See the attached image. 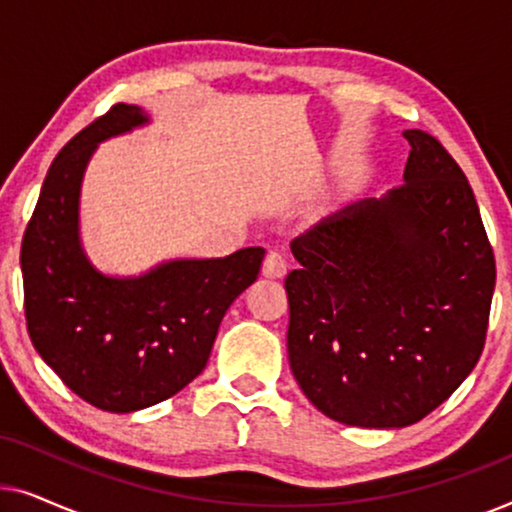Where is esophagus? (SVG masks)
<instances>
[{
  "instance_id": "obj_1",
  "label": "esophagus",
  "mask_w": 512,
  "mask_h": 512,
  "mask_svg": "<svg viewBox=\"0 0 512 512\" xmlns=\"http://www.w3.org/2000/svg\"><path fill=\"white\" fill-rule=\"evenodd\" d=\"M286 270H289V263H286V256L282 251H270L268 256H265L263 261V275L270 277V279H279L286 275Z\"/></svg>"
}]
</instances>
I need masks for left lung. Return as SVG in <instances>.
I'll return each mask as SVG.
<instances>
[{
  "label": "left lung",
  "mask_w": 512,
  "mask_h": 512,
  "mask_svg": "<svg viewBox=\"0 0 512 512\" xmlns=\"http://www.w3.org/2000/svg\"><path fill=\"white\" fill-rule=\"evenodd\" d=\"M403 181L291 242V373L347 426L403 429L471 375L496 265L466 174L436 137L405 130Z\"/></svg>",
  "instance_id": "obj_1"
}]
</instances>
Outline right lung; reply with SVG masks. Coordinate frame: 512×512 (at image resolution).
<instances>
[{
	"instance_id": "add662e5",
	"label": "right lung",
	"mask_w": 512,
	"mask_h": 512,
	"mask_svg": "<svg viewBox=\"0 0 512 512\" xmlns=\"http://www.w3.org/2000/svg\"><path fill=\"white\" fill-rule=\"evenodd\" d=\"M149 121L137 104H116L69 139L20 247L34 349L76 396L107 412L144 410L193 382L223 314L256 282L265 256L247 247L226 258H172L137 277L90 263L79 228L83 174L97 146Z\"/></svg>"
}]
</instances>
